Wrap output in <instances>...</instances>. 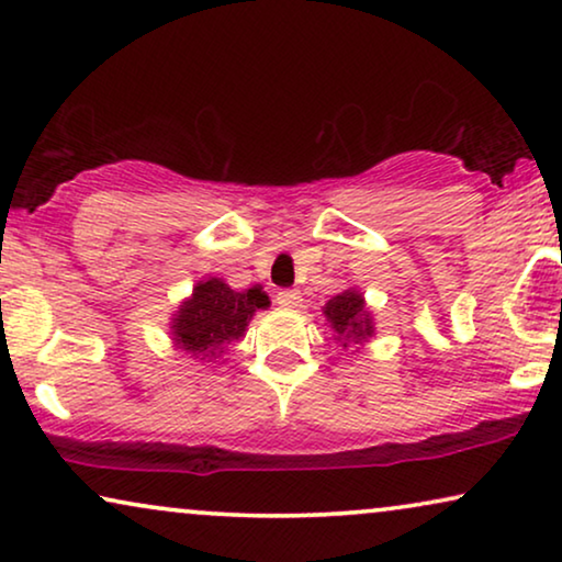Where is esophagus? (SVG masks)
I'll return each mask as SVG.
<instances>
[{"label":"esophagus","mask_w":562,"mask_h":562,"mask_svg":"<svg viewBox=\"0 0 562 562\" xmlns=\"http://www.w3.org/2000/svg\"><path fill=\"white\" fill-rule=\"evenodd\" d=\"M276 302H279L283 310H296V306L302 304V294L294 289H281L279 294H276Z\"/></svg>","instance_id":"1"}]
</instances>
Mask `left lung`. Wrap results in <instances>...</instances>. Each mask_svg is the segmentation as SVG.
<instances>
[{
  "label": "left lung",
  "mask_w": 562,
  "mask_h": 562,
  "mask_svg": "<svg viewBox=\"0 0 562 562\" xmlns=\"http://www.w3.org/2000/svg\"><path fill=\"white\" fill-rule=\"evenodd\" d=\"M322 314L327 317L329 327L335 329V340H340L342 348H348V342L363 345L373 335L371 312L366 310V299L356 289H348L329 299Z\"/></svg>",
  "instance_id": "1"
}]
</instances>
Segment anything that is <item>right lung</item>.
Here are the masks:
<instances>
[{
    "label": "right lung",
    "mask_w": 562,
    "mask_h": 562,
    "mask_svg": "<svg viewBox=\"0 0 562 562\" xmlns=\"http://www.w3.org/2000/svg\"><path fill=\"white\" fill-rule=\"evenodd\" d=\"M266 291L260 286L235 291L222 279L199 281L187 302L173 314L171 335L176 348L196 358H220L229 342L240 340L258 310H266Z\"/></svg>",
    "instance_id": "add662e5"
}]
</instances>
